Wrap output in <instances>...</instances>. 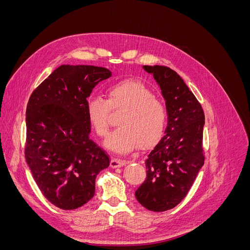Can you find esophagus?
<instances>
[{"label":"esophagus","mask_w":250,"mask_h":250,"mask_svg":"<svg viewBox=\"0 0 250 250\" xmlns=\"http://www.w3.org/2000/svg\"><path fill=\"white\" fill-rule=\"evenodd\" d=\"M126 164H127V162L124 160H120V158H112L110 162V167L112 169L121 168V167H123V166H125Z\"/></svg>","instance_id":"34e87169"}]
</instances>
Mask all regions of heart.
I'll return each mask as SVG.
<instances>
[{
	"mask_svg": "<svg viewBox=\"0 0 250 250\" xmlns=\"http://www.w3.org/2000/svg\"><path fill=\"white\" fill-rule=\"evenodd\" d=\"M110 108L125 109L117 130L111 132L104 145L117 153L126 154L137 148L152 146L165 129L167 112L152 92L138 81H122L107 90V101L100 96H89L85 102L86 115L96 132L103 137L109 127Z\"/></svg>",
	"mask_w": 250,
	"mask_h": 250,
	"instance_id": "b5f03b06",
	"label": "heart"
}]
</instances>
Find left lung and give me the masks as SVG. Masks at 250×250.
<instances>
[{"label": "left lung", "instance_id": "8db88e82", "mask_svg": "<svg viewBox=\"0 0 250 250\" xmlns=\"http://www.w3.org/2000/svg\"><path fill=\"white\" fill-rule=\"evenodd\" d=\"M162 90L167 109L164 138L148 154L146 180L135 191L144 208L165 211L183 200L204 164V113L179 75L167 66L144 65Z\"/></svg>", "mask_w": 250, "mask_h": 250}]
</instances>
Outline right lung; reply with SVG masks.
Here are the masks:
<instances>
[{
	"instance_id": "obj_1",
	"label": "right lung",
	"mask_w": 250,
	"mask_h": 250,
	"mask_svg": "<svg viewBox=\"0 0 250 250\" xmlns=\"http://www.w3.org/2000/svg\"><path fill=\"white\" fill-rule=\"evenodd\" d=\"M111 76L105 67L58 66L30 97L26 110V162L42 195L62 209H75L95 195V180L109 157L89 139L85 102Z\"/></svg>"
}]
</instances>
